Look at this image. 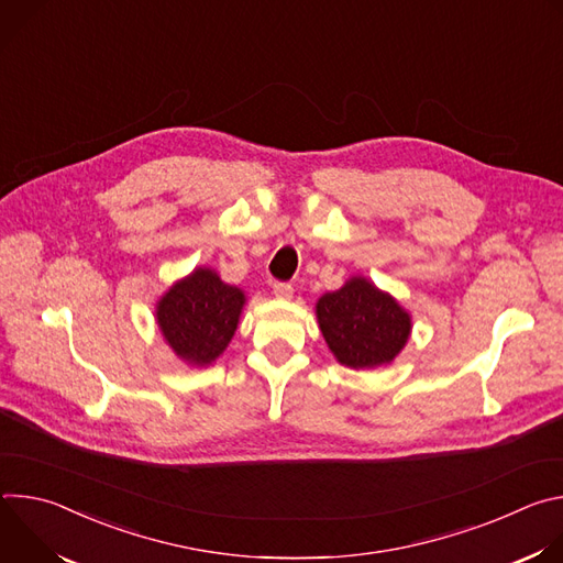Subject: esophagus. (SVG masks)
Returning a JSON list of instances; mask_svg holds the SVG:
<instances>
[{
    "label": "esophagus",
    "instance_id": "34e87169",
    "mask_svg": "<svg viewBox=\"0 0 563 563\" xmlns=\"http://www.w3.org/2000/svg\"><path fill=\"white\" fill-rule=\"evenodd\" d=\"M274 296L289 300L294 296V287L289 283H274Z\"/></svg>",
    "mask_w": 563,
    "mask_h": 563
}]
</instances>
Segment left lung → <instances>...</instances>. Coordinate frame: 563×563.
I'll list each match as a JSON object with an SVG mask.
<instances>
[{"instance_id": "1", "label": "left lung", "mask_w": 563, "mask_h": 563, "mask_svg": "<svg viewBox=\"0 0 563 563\" xmlns=\"http://www.w3.org/2000/svg\"><path fill=\"white\" fill-rule=\"evenodd\" d=\"M316 316L336 361L352 369L391 363L412 332L410 313L363 276L320 296Z\"/></svg>"}]
</instances>
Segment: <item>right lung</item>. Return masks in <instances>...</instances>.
<instances>
[{"label":"right lung","instance_id":"1","mask_svg":"<svg viewBox=\"0 0 563 563\" xmlns=\"http://www.w3.org/2000/svg\"><path fill=\"white\" fill-rule=\"evenodd\" d=\"M243 305V289L222 283L209 267H198L157 300L155 318L176 356L205 367L227 350Z\"/></svg>","mask_w":563,"mask_h":563}]
</instances>
